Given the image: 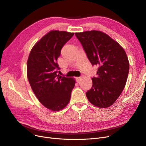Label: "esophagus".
Instances as JSON below:
<instances>
[{
  "mask_svg": "<svg viewBox=\"0 0 146 146\" xmlns=\"http://www.w3.org/2000/svg\"><path fill=\"white\" fill-rule=\"evenodd\" d=\"M81 79H82V78H81V77H77V78H76V81H77L78 82H79Z\"/></svg>",
  "mask_w": 146,
  "mask_h": 146,
  "instance_id": "esophagus-1",
  "label": "esophagus"
}]
</instances>
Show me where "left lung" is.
<instances>
[{
  "label": "left lung",
  "instance_id": "8db88e82",
  "mask_svg": "<svg viewBox=\"0 0 146 146\" xmlns=\"http://www.w3.org/2000/svg\"><path fill=\"white\" fill-rule=\"evenodd\" d=\"M93 66L99 67L92 87L86 93L89 101L101 108L111 106L121 94L127 82L129 64L121 46L100 31L75 33Z\"/></svg>",
  "mask_w": 146,
  "mask_h": 146
}]
</instances>
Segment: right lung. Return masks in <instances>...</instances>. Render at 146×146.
Returning <instances> with one entry per match:
<instances>
[{"instance_id": "add662e5", "label": "right lung", "mask_w": 146, "mask_h": 146, "mask_svg": "<svg viewBox=\"0 0 146 146\" xmlns=\"http://www.w3.org/2000/svg\"><path fill=\"white\" fill-rule=\"evenodd\" d=\"M74 33L51 31L38 41L27 61V77L37 99L52 111L63 110L70 101L75 80L57 74V58Z\"/></svg>"}]
</instances>
